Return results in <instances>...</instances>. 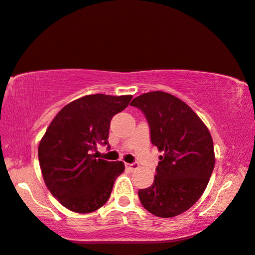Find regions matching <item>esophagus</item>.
I'll return each instance as SVG.
<instances>
[{
    "mask_svg": "<svg viewBox=\"0 0 255 255\" xmlns=\"http://www.w3.org/2000/svg\"><path fill=\"white\" fill-rule=\"evenodd\" d=\"M126 168L129 169L131 171H134L136 170V169H138V164L137 163H126Z\"/></svg>",
    "mask_w": 255,
    "mask_h": 255,
    "instance_id": "esophagus-1",
    "label": "esophagus"
}]
</instances>
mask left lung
<instances>
[{
  "instance_id": "8db88e82",
  "label": "left lung",
  "mask_w": 255,
  "mask_h": 255,
  "mask_svg": "<svg viewBox=\"0 0 255 255\" xmlns=\"http://www.w3.org/2000/svg\"><path fill=\"white\" fill-rule=\"evenodd\" d=\"M130 106L143 112L151 143L163 151L152 185L138 190L141 204L161 218L181 215L201 198L211 177L216 162L211 134L198 115L170 93L141 94Z\"/></svg>"
}]
</instances>
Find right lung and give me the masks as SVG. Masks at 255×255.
I'll list each match as a JSON object with an SVG mask.
<instances>
[{"instance_id":"1","label":"right lung","mask_w":255,"mask_h":255,"mask_svg":"<svg viewBox=\"0 0 255 255\" xmlns=\"http://www.w3.org/2000/svg\"><path fill=\"white\" fill-rule=\"evenodd\" d=\"M133 96L90 94L67 104L54 117L38 145L44 182L54 198L77 213H90L110 198L124 162L96 158L98 143L107 144L112 118Z\"/></svg>"}]
</instances>
